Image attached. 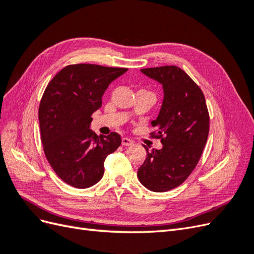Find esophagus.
Listing matches in <instances>:
<instances>
[{"label":"esophagus","instance_id":"esophagus-1","mask_svg":"<svg viewBox=\"0 0 254 254\" xmlns=\"http://www.w3.org/2000/svg\"><path fill=\"white\" fill-rule=\"evenodd\" d=\"M134 143V141L128 139V137H123L122 139V144L124 146H131Z\"/></svg>","mask_w":254,"mask_h":254}]
</instances>
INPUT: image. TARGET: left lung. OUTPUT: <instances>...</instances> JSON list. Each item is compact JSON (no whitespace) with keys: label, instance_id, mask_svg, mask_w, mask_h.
Wrapping results in <instances>:
<instances>
[{"label":"left lung","instance_id":"left-lung-1","mask_svg":"<svg viewBox=\"0 0 254 254\" xmlns=\"http://www.w3.org/2000/svg\"><path fill=\"white\" fill-rule=\"evenodd\" d=\"M141 72L163 87V102L158 118L151 122L158 129L151 135L161 139V149L148 148L137 171V178L152 191H166L182 184L194 171L209 135L210 118L205 98L190 76L176 65L142 68Z\"/></svg>","mask_w":254,"mask_h":254}]
</instances>
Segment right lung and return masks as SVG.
<instances>
[{
  "mask_svg": "<svg viewBox=\"0 0 254 254\" xmlns=\"http://www.w3.org/2000/svg\"><path fill=\"white\" fill-rule=\"evenodd\" d=\"M126 71L71 64L54 76L44 91L39 125L45 157L59 178L76 189H88L101 180L107 156L122 143L119 133L98 136L90 125L106 89Z\"/></svg>",
  "mask_w": 254,
  "mask_h": 254,
  "instance_id": "right-lung-1",
  "label": "right lung"
}]
</instances>
